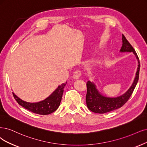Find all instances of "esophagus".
Wrapping results in <instances>:
<instances>
[{
    "instance_id": "esophagus-1",
    "label": "esophagus",
    "mask_w": 147,
    "mask_h": 147,
    "mask_svg": "<svg viewBox=\"0 0 147 147\" xmlns=\"http://www.w3.org/2000/svg\"><path fill=\"white\" fill-rule=\"evenodd\" d=\"M81 75H82V73H81V71L80 70H76L75 71L74 74H73V78L74 79H79L80 76Z\"/></svg>"
}]
</instances>
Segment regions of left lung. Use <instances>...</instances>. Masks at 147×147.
<instances>
[{"label":"left lung","mask_w":147,"mask_h":147,"mask_svg":"<svg viewBox=\"0 0 147 147\" xmlns=\"http://www.w3.org/2000/svg\"><path fill=\"white\" fill-rule=\"evenodd\" d=\"M120 51L132 52L136 57L138 62V67L134 82L130 88L123 94L116 97H108L101 94L98 90L96 88V86L94 82L88 80L86 83L87 92L86 95V103L88 108L91 111L96 113L103 114L122 107L128 100L138 84L140 70L139 59L134 49L123 34H122V46Z\"/></svg>","instance_id":"left-lung-1"}]
</instances>
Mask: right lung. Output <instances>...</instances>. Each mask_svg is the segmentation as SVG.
<instances>
[{"label": "right lung", "mask_w": 147, "mask_h": 147, "mask_svg": "<svg viewBox=\"0 0 147 147\" xmlns=\"http://www.w3.org/2000/svg\"><path fill=\"white\" fill-rule=\"evenodd\" d=\"M67 83L66 82V83L59 85L50 96L45 100L39 102H27L20 99L14 93L13 94L15 100L20 105L25 108V109L39 115H47L55 111L59 108L62 100L63 88Z\"/></svg>", "instance_id": "add662e5"}]
</instances>
